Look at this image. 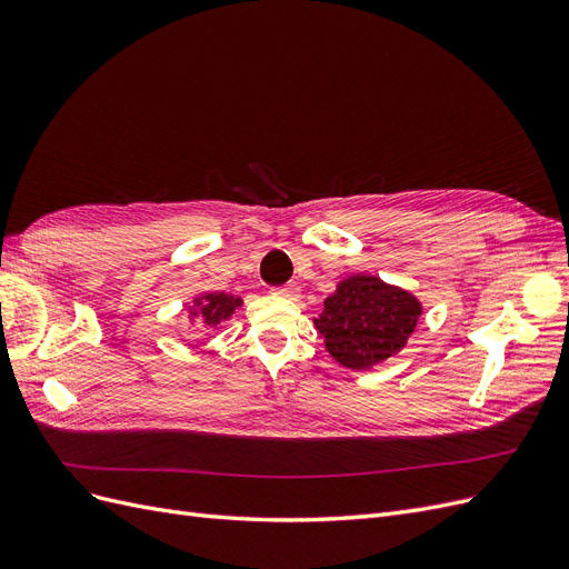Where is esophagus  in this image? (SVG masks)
Wrapping results in <instances>:
<instances>
[{"label":"esophagus","mask_w":569,"mask_h":569,"mask_svg":"<svg viewBox=\"0 0 569 569\" xmlns=\"http://www.w3.org/2000/svg\"><path fill=\"white\" fill-rule=\"evenodd\" d=\"M272 295L284 297V299H297L299 297V287L297 284H284V287H274Z\"/></svg>","instance_id":"esophagus-1"}]
</instances>
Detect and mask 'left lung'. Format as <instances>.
I'll return each mask as SVG.
<instances>
[{
  "label": "left lung",
  "mask_w": 569,
  "mask_h": 569,
  "mask_svg": "<svg viewBox=\"0 0 569 569\" xmlns=\"http://www.w3.org/2000/svg\"><path fill=\"white\" fill-rule=\"evenodd\" d=\"M322 306L316 330L337 363L351 370H370L399 353L422 316L410 291L360 272L341 280Z\"/></svg>",
  "instance_id": "8db88e82"
}]
</instances>
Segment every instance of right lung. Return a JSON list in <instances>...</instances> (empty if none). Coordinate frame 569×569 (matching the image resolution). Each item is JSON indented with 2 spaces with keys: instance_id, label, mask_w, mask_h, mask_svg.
<instances>
[{
  "instance_id": "1",
  "label": "right lung",
  "mask_w": 569,
  "mask_h": 569,
  "mask_svg": "<svg viewBox=\"0 0 569 569\" xmlns=\"http://www.w3.org/2000/svg\"><path fill=\"white\" fill-rule=\"evenodd\" d=\"M242 299L226 295V291H211V295H199L192 306L187 308V318L194 327H216L234 316Z\"/></svg>"
}]
</instances>
